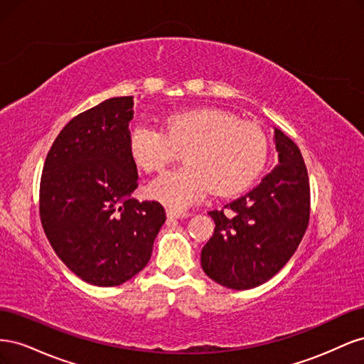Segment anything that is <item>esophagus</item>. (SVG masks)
<instances>
[{"instance_id": "1", "label": "esophagus", "mask_w": 364, "mask_h": 364, "mask_svg": "<svg viewBox=\"0 0 364 364\" xmlns=\"http://www.w3.org/2000/svg\"><path fill=\"white\" fill-rule=\"evenodd\" d=\"M190 214L186 211H176V209H167V217L168 218H183L188 217Z\"/></svg>"}]
</instances>
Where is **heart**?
Segmentation results:
<instances>
[{
  "label": "heart",
  "instance_id": "b5f03b06",
  "mask_svg": "<svg viewBox=\"0 0 364 364\" xmlns=\"http://www.w3.org/2000/svg\"><path fill=\"white\" fill-rule=\"evenodd\" d=\"M182 150L183 167L149 185L150 197L174 209L196 203L209 188L220 197L249 188L267 162L269 141L259 126L218 109L171 114L162 130H130L129 155L146 173L162 171Z\"/></svg>",
  "mask_w": 364,
  "mask_h": 364
}]
</instances>
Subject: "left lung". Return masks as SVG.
<instances>
[{
	"instance_id": "left-lung-1",
	"label": "left lung",
	"mask_w": 364,
	"mask_h": 364,
	"mask_svg": "<svg viewBox=\"0 0 364 364\" xmlns=\"http://www.w3.org/2000/svg\"><path fill=\"white\" fill-rule=\"evenodd\" d=\"M278 165L259 185L222 211H209L215 229L202 249L213 281L249 290L274 277L291 258L310 220V182L301 150L274 129Z\"/></svg>"
}]
</instances>
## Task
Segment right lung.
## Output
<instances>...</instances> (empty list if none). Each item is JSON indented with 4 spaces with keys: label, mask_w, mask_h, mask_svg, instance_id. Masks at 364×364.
<instances>
[{
    "label": "right lung",
    "mask_w": 364,
    "mask_h": 364,
    "mask_svg": "<svg viewBox=\"0 0 364 364\" xmlns=\"http://www.w3.org/2000/svg\"><path fill=\"white\" fill-rule=\"evenodd\" d=\"M134 97L74 117L54 139L41 176L39 214L51 247L77 277L114 287L147 266L165 222L159 202H138L129 155Z\"/></svg>",
    "instance_id": "obj_1"
}]
</instances>
